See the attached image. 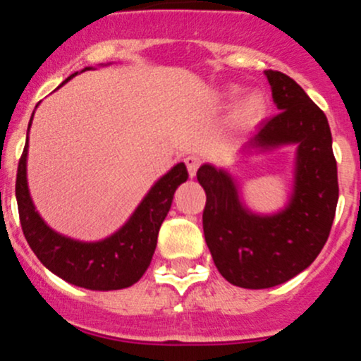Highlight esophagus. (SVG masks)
<instances>
[{
    "instance_id": "1",
    "label": "esophagus",
    "mask_w": 361,
    "mask_h": 361,
    "mask_svg": "<svg viewBox=\"0 0 361 361\" xmlns=\"http://www.w3.org/2000/svg\"><path fill=\"white\" fill-rule=\"evenodd\" d=\"M184 163H185V166H188L189 177H191V179H192V177L196 176V172H198L200 165H202V159H200L198 156L191 154V156H188V158L184 159Z\"/></svg>"
}]
</instances>
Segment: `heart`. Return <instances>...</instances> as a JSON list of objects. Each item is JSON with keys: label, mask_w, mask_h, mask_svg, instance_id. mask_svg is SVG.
I'll use <instances>...</instances> for the list:
<instances>
[{"label": "heart", "mask_w": 361, "mask_h": 361, "mask_svg": "<svg viewBox=\"0 0 361 361\" xmlns=\"http://www.w3.org/2000/svg\"><path fill=\"white\" fill-rule=\"evenodd\" d=\"M266 113V99H264L262 94H257V92H255V94H250L247 95V97L241 99L240 102L233 107L229 121H231V125L236 126V128H250V126H255L259 121H262Z\"/></svg>", "instance_id": "heart-1"}]
</instances>
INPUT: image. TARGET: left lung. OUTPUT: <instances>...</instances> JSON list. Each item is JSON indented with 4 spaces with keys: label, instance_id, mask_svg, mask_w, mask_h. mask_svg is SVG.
I'll return each instance as SVG.
<instances>
[{
    "label": "left lung",
    "instance_id": "1",
    "mask_svg": "<svg viewBox=\"0 0 361 361\" xmlns=\"http://www.w3.org/2000/svg\"><path fill=\"white\" fill-rule=\"evenodd\" d=\"M280 113L245 146L297 144L295 182L288 207L257 215L241 205L231 176L212 165L196 172L207 192L203 231L219 273L241 288H269L297 276L322 252L336 217L339 184L325 113L287 74L266 71Z\"/></svg>",
    "mask_w": 361,
    "mask_h": 361
}]
</instances>
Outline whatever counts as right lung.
<instances>
[{"label": "right lung", "instance_id": "add662e5", "mask_svg": "<svg viewBox=\"0 0 361 361\" xmlns=\"http://www.w3.org/2000/svg\"><path fill=\"white\" fill-rule=\"evenodd\" d=\"M73 76L71 74L66 81ZM25 158L27 142L18 159L15 196L22 231L43 266L68 283L90 290H120L137 283L153 259L159 228L172 205L173 192L188 180L184 163H177L156 182L120 231L102 241L85 243L59 235L39 217L29 195Z\"/></svg>", "mask_w": 361, "mask_h": 361}]
</instances>
